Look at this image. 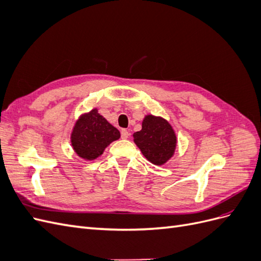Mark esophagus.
Segmentation results:
<instances>
[{
    "mask_svg": "<svg viewBox=\"0 0 261 261\" xmlns=\"http://www.w3.org/2000/svg\"><path fill=\"white\" fill-rule=\"evenodd\" d=\"M121 137H122L123 139L128 138V137H129V132H128L127 129H122V130H121Z\"/></svg>",
    "mask_w": 261,
    "mask_h": 261,
    "instance_id": "1",
    "label": "esophagus"
}]
</instances>
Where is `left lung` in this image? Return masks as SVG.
Wrapping results in <instances>:
<instances>
[{"label":"left lung","mask_w":261,"mask_h":261,"mask_svg":"<svg viewBox=\"0 0 261 261\" xmlns=\"http://www.w3.org/2000/svg\"><path fill=\"white\" fill-rule=\"evenodd\" d=\"M134 143L146 159L155 165L167 163L176 149L177 139L170 123L161 116H145L141 129L134 133Z\"/></svg>","instance_id":"obj_1"}]
</instances>
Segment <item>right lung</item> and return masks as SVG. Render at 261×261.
Instances as JSON below:
<instances>
[{
  "instance_id": "obj_1",
  "label": "right lung",
  "mask_w": 261,
  "mask_h": 261,
  "mask_svg": "<svg viewBox=\"0 0 261 261\" xmlns=\"http://www.w3.org/2000/svg\"><path fill=\"white\" fill-rule=\"evenodd\" d=\"M121 137L113 125L98 113V109L80 116L75 123L70 143L78 156L85 160H94L103 153L105 149Z\"/></svg>"
}]
</instances>
